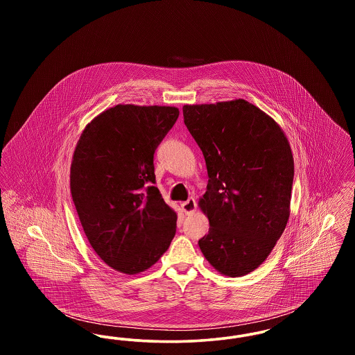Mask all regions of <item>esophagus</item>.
<instances>
[{
    "label": "esophagus",
    "mask_w": 355,
    "mask_h": 355,
    "mask_svg": "<svg viewBox=\"0 0 355 355\" xmlns=\"http://www.w3.org/2000/svg\"><path fill=\"white\" fill-rule=\"evenodd\" d=\"M181 207H182V211L185 213L186 216L191 214L196 211V207H197V203L194 198H189L185 202L181 203Z\"/></svg>",
    "instance_id": "1"
}]
</instances>
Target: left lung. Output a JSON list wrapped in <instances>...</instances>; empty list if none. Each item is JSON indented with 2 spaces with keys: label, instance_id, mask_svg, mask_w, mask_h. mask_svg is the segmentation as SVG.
I'll return each mask as SVG.
<instances>
[{
  "label": "left lung",
  "instance_id": "1",
  "mask_svg": "<svg viewBox=\"0 0 355 355\" xmlns=\"http://www.w3.org/2000/svg\"><path fill=\"white\" fill-rule=\"evenodd\" d=\"M182 110L209 175L198 206L210 227L200 249L220 274L246 275L265 262L290 217L288 139L270 116L242 98Z\"/></svg>",
  "mask_w": 355,
  "mask_h": 355
}]
</instances>
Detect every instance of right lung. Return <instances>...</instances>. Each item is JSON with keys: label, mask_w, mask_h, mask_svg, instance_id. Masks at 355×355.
Here are the masks:
<instances>
[{"label": "right lung", "mask_w": 355, "mask_h": 355, "mask_svg": "<svg viewBox=\"0 0 355 355\" xmlns=\"http://www.w3.org/2000/svg\"><path fill=\"white\" fill-rule=\"evenodd\" d=\"M180 116L175 106L116 105L92 119L70 165L85 236L119 272L148 270L169 249L177 213L154 186L153 157Z\"/></svg>", "instance_id": "1"}]
</instances>
